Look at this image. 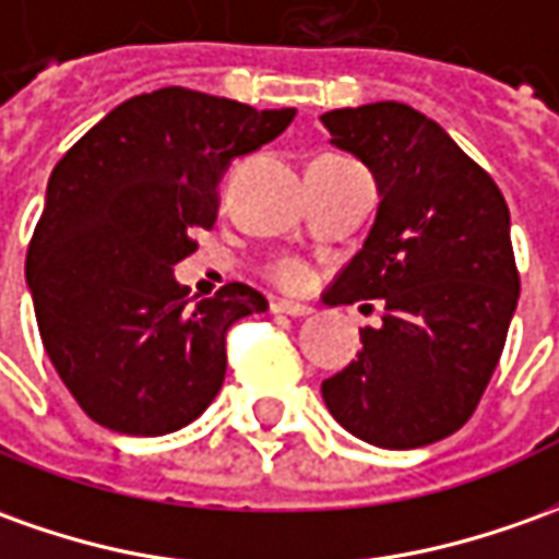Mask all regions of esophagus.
<instances>
[{"mask_svg":"<svg viewBox=\"0 0 559 559\" xmlns=\"http://www.w3.org/2000/svg\"><path fill=\"white\" fill-rule=\"evenodd\" d=\"M273 313H286V317H310L313 313V307H307V304H295V301H271Z\"/></svg>","mask_w":559,"mask_h":559,"instance_id":"obj_1","label":"esophagus"}]
</instances>
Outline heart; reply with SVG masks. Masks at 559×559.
<instances>
[{
    "instance_id": "obj_1",
    "label": "heart",
    "mask_w": 559,
    "mask_h": 559,
    "mask_svg": "<svg viewBox=\"0 0 559 559\" xmlns=\"http://www.w3.org/2000/svg\"><path fill=\"white\" fill-rule=\"evenodd\" d=\"M273 280L286 288H301L307 286L310 271H307V264H301V261H280V264L273 267Z\"/></svg>"
}]
</instances>
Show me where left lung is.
<instances>
[{"mask_svg": "<svg viewBox=\"0 0 559 559\" xmlns=\"http://www.w3.org/2000/svg\"><path fill=\"white\" fill-rule=\"evenodd\" d=\"M377 182L374 225L322 301L383 304V325L322 380L346 432L386 450L435 444L475 414L521 298L511 215L490 176L423 111L368 103L319 118Z\"/></svg>", "mask_w": 559, "mask_h": 559, "instance_id": "left-lung-1", "label": "left lung"}]
</instances>
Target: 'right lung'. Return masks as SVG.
Wrapping results in <instances>:
<instances>
[{"label":"right lung","mask_w":559,"mask_h":559,"mask_svg":"<svg viewBox=\"0 0 559 559\" xmlns=\"http://www.w3.org/2000/svg\"><path fill=\"white\" fill-rule=\"evenodd\" d=\"M295 109L242 106L188 87L130 96L53 167L26 252V286L48 359L87 417L121 435H167L222 390L230 322L264 295L215 298L176 280L213 228L230 160L276 140Z\"/></svg>","instance_id":"1"}]
</instances>
